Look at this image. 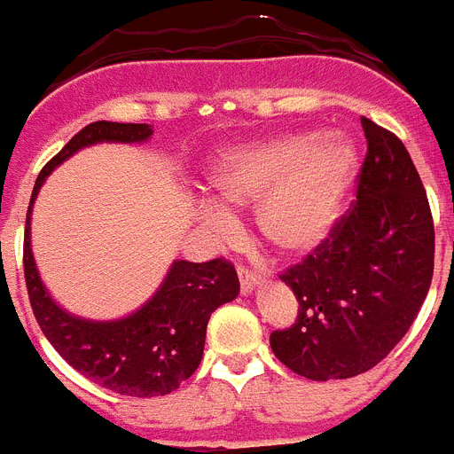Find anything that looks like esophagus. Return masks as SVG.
<instances>
[{
	"label": "esophagus",
	"mask_w": 454,
	"mask_h": 454,
	"mask_svg": "<svg viewBox=\"0 0 454 454\" xmlns=\"http://www.w3.org/2000/svg\"><path fill=\"white\" fill-rule=\"evenodd\" d=\"M239 279H240V293L247 295V293H252V288H254L256 284L262 282V275H259L256 270H252V268L239 266Z\"/></svg>",
	"instance_id": "34e87169"
}]
</instances>
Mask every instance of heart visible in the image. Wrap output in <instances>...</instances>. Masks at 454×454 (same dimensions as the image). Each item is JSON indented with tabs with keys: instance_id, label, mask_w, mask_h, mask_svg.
I'll use <instances>...</instances> for the list:
<instances>
[{
	"instance_id": "1",
	"label": "heart",
	"mask_w": 454,
	"mask_h": 454,
	"mask_svg": "<svg viewBox=\"0 0 454 454\" xmlns=\"http://www.w3.org/2000/svg\"><path fill=\"white\" fill-rule=\"evenodd\" d=\"M355 163V150L339 136L284 134L230 147L208 170L218 202H204L200 215L215 234H230L234 215L223 204H256V230L268 246L291 259L307 256L334 231Z\"/></svg>"
}]
</instances>
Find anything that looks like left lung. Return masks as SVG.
Instances as JSON below:
<instances>
[{"label":"left lung","mask_w":454,"mask_h":454,"mask_svg":"<svg viewBox=\"0 0 454 454\" xmlns=\"http://www.w3.org/2000/svg\"><path fill=\"white\" fill-rule=\"evenodd\" d=\"M362 127L356 200L330 239L282 275L298 318L270 334L277 359L316 382L382 362L419 316L434 272V223L414 161L395 134L368 118Z\"/></svg>","instance_id":"1"}]
</instances>
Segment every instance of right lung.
<instances>
[{
  "instance_id": "add662e5",
  "label": "right lung",
  "mask_w": 454,
  "mask_h": 454,
  "mask_svg": "<svg viewBox=\"0 0 454 454\" xmlns=\"http://www.w3.org/2000/svg\"><path fill=\"white\" fill-rule=\"evenodd\" d=\"M150 124L92 122L40 170L24 227V279L40 330L74 371L120 395L152 398L179 388L198 371L207 323L215 309L239 295L234 266L224 259L207 263L175 262L159 291L138 311L118 320H86L51 300L31 254V208L51 170L82 147L95 143H145Z\"/></svg>"
}]
</instances>
